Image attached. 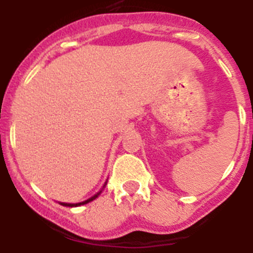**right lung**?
Listing matches in <instances>:
<instances>
[{
  "label": "right lung",
  "instance_id": "1",
  "mask_svg": "<svg viewBox=\"0 0 253 253\" xmlns=\"http://www.w3.org/2000/svg\"><path fill=\"white\" fill-rule=\"evenodd\" d=\"M105 185H106V183H105ZM100 192H101V191H100ZM100 192L96 193L95 196H93V197H91V198H89V200L84 201V202H82V203H76V205H72V203H61V205H62V206H68V207H77V206H81V205H85V203L91 202V201H93V200H95V198L98 197L99 195H100Z\"/></svg>",
  "mask_w": 253,
  "mask_h": 253
}]
</instances>
